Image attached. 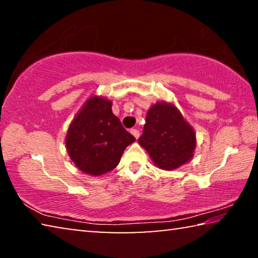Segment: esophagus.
Returning a JSON list of instances; mask_svg holds the SVG:
<instances>
[{"instance_id": "obj_1", "label": "esophagus", "mask_w": 258, "mask_h": 258, "mask_svg": "<svg viewBox=\"0 0 258 258\" xmlns=\"http://www.w3.org/2000/svg\"><path fill=\"white\" fill-rule=\"evenodd\" d=\"M131 134H132L135 139H138L140 137V132H139V130H137V128L131 130Z\"/></svg>"}]
</instances>
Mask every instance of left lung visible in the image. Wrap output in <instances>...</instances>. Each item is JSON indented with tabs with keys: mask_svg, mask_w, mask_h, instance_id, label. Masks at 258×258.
<instances>
[{
	"mask_svg": "<svg viewBox=\"0 0 258 258\" xmlns=\"http://www.w3.org/2000/svg\"><path fill=\"white\" fill-rule=\"evenodd\" d=\"M138 142L156 166L175 169L194 157L196 134L174 104L157 102L148 110L143 133Z\"/></svg>",
	"mask_w": 258,
	"mask_h": 258,
	"instance_id": "1",
	"label": "left lung"
}]
</instances>
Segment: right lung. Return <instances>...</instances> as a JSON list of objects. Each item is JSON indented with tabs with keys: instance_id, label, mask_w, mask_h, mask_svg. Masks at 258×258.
<instances>
[{
	"instance_id": "1",
	"label": "right lung",
	"mask_w": 258,
	"mask_h": 258,
	"mask_svg": "<svg viewBox=\"0 0 258 258\" xmlns=\"http://www.w3.org/2000/svg\"><path fill=\"white\" fill-rule=\"evenodd\" d=\"M111 101L91 97L78 111L66 135V148L78 169L98 176L119 164L125 148L135 141L111 110Z\"/></svg>"
}]
</instances>
